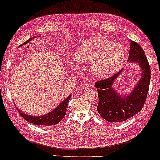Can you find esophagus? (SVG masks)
Masks as SVG:
<instances>
[{"instance_id":"34e87169","label":"esophagus","mask_w":160,"mask_h":160,"mask_svg":"<svg viewBox=\"0 0 160 160\" xmlns=\"http://www.w3.org/2000/svg\"><path fill=\"white\" fill-rule=\"evenodd\" d=\"M83 88H84V89H86V90H87V89L91 88V86H90V84H89V83H83Z\"/></svg>"}]
</instances>
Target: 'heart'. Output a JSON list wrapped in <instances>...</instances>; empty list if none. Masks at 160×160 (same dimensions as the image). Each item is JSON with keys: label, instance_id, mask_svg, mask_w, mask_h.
<instances>
[{"label": "heart", "instance_id": "obj_1", "mask_svg": "<svg viewBox=\"0 0 160 160\" xmlns=\"http://www.w3.org/2000/svg\"><path fill=\"white\" fill-rule=\"evenodd\" d=\"M124 56L125 51L119 43L95 36L78 48L74 60L81 64L92 63L93 74L98 77L105 78L121 68Z\"/></svg>", "mask_w": 160, "mask_h": 160}]
</instances>
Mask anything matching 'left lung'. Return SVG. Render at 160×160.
<instances>
[{"label":"left lung","instance_id":"left-lung-1","mask_svg":"<svg viewBox=\"0 0 160 160\" xmlns=\"http://www.w3.org/2000/svg\"><path fill=\"white\" fill-rule=\"evenodd\" d=\"M128 62L138 63L142 69V75L138 84L128 96L122 97L112 88L114 81L119 77L122 71L95 83L99 99L97 110L108 122L126 121L138 113L146 100L151 77L150 67L143 50L135 41H131Z\"/></svg>","mask_w":160,"mask_h":160}]
</instances>
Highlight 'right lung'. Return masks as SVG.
<instances>
[{"label":"right lung","instance_id":"1","mask_svg":"<svg viewBox=\"0 0 160 160\" xmlns=\"http://www.w3.org/2000/svg\"><path fill=\"white\" fill-rule=\"evenodd\" d=\"M30 40H32V39L30 38L29 41ZM27 42L28 41L25 42V43H27ZM70 98H71V95H69L65 100H64V101L60 105H59V106H58L55 110H53L52 112L48 113L47 114H44L43 116L33 117L27 115L26 114L22 113L16 106L15 107L19 114H20V115L25 120H27L28 122L39 126H51L58 124L65 116L67 109V107H68V102Z\"/></svg>","mask_w":160,"mask_h":160}]
</instances>
